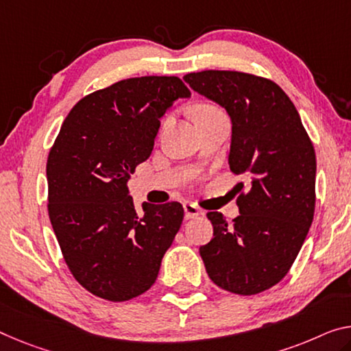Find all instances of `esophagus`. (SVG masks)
I'll use <instances>...</instances> for the list:
<instances>
[{"label":"esophagus","instance_id":"1","mask_svg":"<svg viewBox=\"0 0 351 351\" xmlns=\"http://www.w3.org/2000/svg\"><path fill=\"white\" fill-rule=\"evenodd\" d=\"M183 210H185V218L186 219L196 218V217H199V215H201V210H199L196 204H193V202L183 204Z\"/></svg>","mask_w":351,"mask_h":351}]
</instances>
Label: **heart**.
I'll return each instance as SVG.
<instances>
[{"instance_id":"obj_1","label":"heart","mask_w":351,"mask_h":351,"mask_svg":"<svg viewBox=\"0 0 351 351\" xmlns=\"http://www.w3.org/2000/svg\"><path fill=\"white\" fill-rule=\"evenodd\" d=\"M213 110H217V108L215 106H212V105H199L197 108H196V112H194V114H202V112H207V111H213Z\"/></svg>"}]
</instances>
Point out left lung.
Here are the masks:
<instances>
[{"label":"left lung","instance_id":"left-lung-1","mask_svg":"<svg viewBox=\"0 0 351 351\" xmlns=\"http://www.w3.org/2000/svg\"><path fill=\"white\" fill-rule=\"evenodd\" d=\"M183 80L228 111L229 168L251 182L237 199L234 223L207 213L213 239L199 252L218 287L261 293L289 273L314 219V145L292 100L271 80L234 70H204Z\"/></svg>","mask_w":351,"mask_h":351}]
</instances>
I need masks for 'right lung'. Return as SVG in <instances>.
I'll return each mask as SVG.
<instances>
[{
    "label": "right lung",
    "mask_w": 351,
    "mask_h": 351,
    "mask_svg": "<svg viewBox=\"0 0 351 351\" xmlns=\"http://www.w3.org/2000/svg\"><path fill=\"white\" fill-rule=\"evenodd\" d=\"M191 97L177 77L128 78L70 110L48 154V215L70 273L108 301L152 287L183 221L179 202H143L127 182L152 154L160 119Z\"/></svg>",
    "instance_id": "1"
}]
</instances>
